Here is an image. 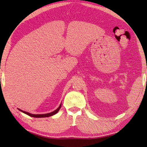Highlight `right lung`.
Instances as JSON below:
<instances>
[{"label": "right lung", "mask_w": 147, "mask_h": 147, "mask_svg": "<svg viewBox=\"0 0 147 147\" xmlns=\"http://www.w3.org/2000/svg\"><path fill=\"white\" fill-rule=\"evenodd\" d=\"M61 106V104H60L59 105V106L58 107V108H57L56 110H54V111H53V112L51 113H45V114H32V113H30L28 112H26V111H23L21 110V109H18L19 111H22V112L26 114V115H28L30 117H36V118H41V117H51L52 115H55L56 113H57L58 112V111L59 110V109H60Z\"/></svg>", "instance_id": "right-lung-1"}]
</instances>
